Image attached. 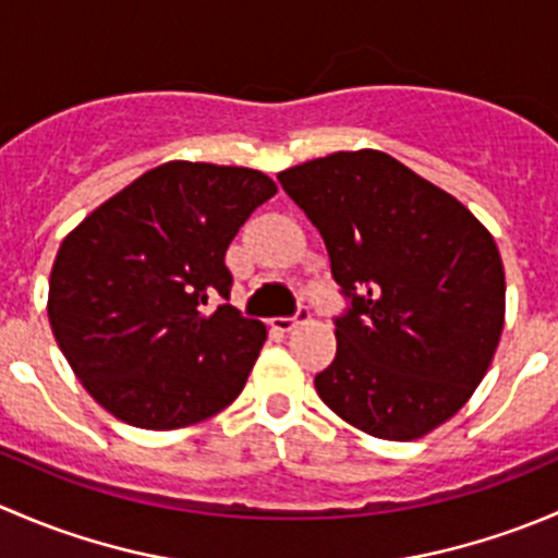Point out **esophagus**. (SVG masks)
<instances>
[{
  "mask_svg": "<svg viewBox=\"0 0 558 558\" xmlns=\"http://www.w3.org/2000/svg\"><path fill=\"white\" fill-rule=\"evenodd\" d=\"M307 315H311V311H307L305 305H300V307H296L294 315H280V318H272V329L291 331V329H294V326H300L302 320L307 318Z\"/></svg>",
  "mask_w": 558,
  "mask_h": 558,
  "instance_id": "obj_1",
  "label": "esophagus"
}]
</instances>
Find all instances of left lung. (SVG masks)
Returning a JSON list of instances; mask_svg holds the SVG:
<instances>
[{
    "instance_id": "8db88e82",
    "label": "left lung",
    "mask_w": 558,
    "mask_h": 558,
    "mask_svg": "<svg viewBox=\"0 0 558 558\" xmlns=\"http://www.w3.org/2000/svg\"><path fill=\"white\" fill-rule=\"evenodd\" d=\"M329 251L345 296L326 408L384 440L448 421L486 375L505 324V269L481 221L380 150H340L278 174Z\"/></svg>"
}]
</instances>
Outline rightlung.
<instances>
[{"label": "right lung", "mask_w": 558, "mask_h": 558, "mask_svg": "<svg viewBox=\"0 0 558 558\" xmlns=\"http://www.w3.org/2000/svg\"><path fill=\"white\" fill-rule=\"evenodd\" d=\"M275 191L247 167L170 161L61 243L50 326L81 384L116 418L178 429L240 397L267 329L229 305L227 247Z\"/></svg>", "instance_id": "1"}]
</instances>
